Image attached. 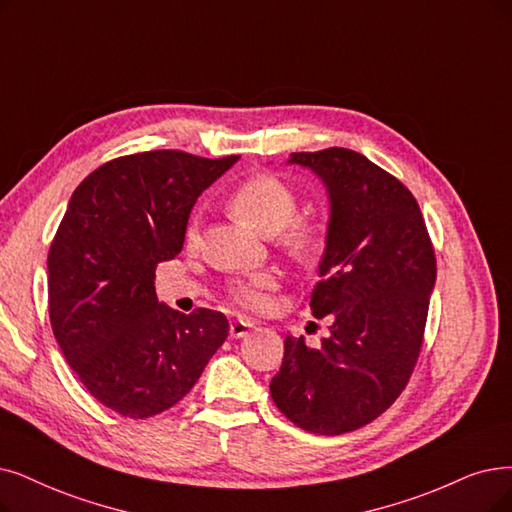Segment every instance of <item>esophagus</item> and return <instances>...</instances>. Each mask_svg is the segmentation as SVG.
Segmentation results:
<instances>
[{"mask_svg": "<svg viewBox=\"0 0 512 512\" xmlns=\"http://www.w3.org/2000/svg\"><path fill=\"white\" fill-rule=\"evenodd\" d=\"M252 327H254L252 321L237 317V319H233V321L229 323V334H231V338H243V336L250 334Z\"/></svg>", "mask_w": 512, "mask_h": 512, "instance_id": "1", "label": "esophagus"}]
</instances>
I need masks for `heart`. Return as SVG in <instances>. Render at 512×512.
Returning <instances> with one entry per match:
<instances>
[{
	"mask_svg": "<svg viewBox=\"0 0 512 512\" xmlns=\"http://www.w3.org/2000/svg\"><path fill=\"white\" fill-rule=\"evenodd\" d=\"M231 212L248 222L262 235H275L288 227L298 212V197L283 180L271 174H258L241 185L229 197ZM197 237L195 222L189 227V239ZM283 245L296 258H311L321 245V231L313 222H294L283 237ZM275 277L271 273H256L248 279L231 285V298L248 311H267L271 306V292L275 290Z\"/></svg>",
	"mask_w": 512,
	"mask_h": 512,
	"instance_id": "heart-1",
	"label": "heart"
}]
</instances>
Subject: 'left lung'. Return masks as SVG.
Instances as JSON below:
<instances>
[{"label": "left lung", "mask_w": 512, "mask_h": 512, "mask_svg": "<svg viewBox=\"0 0 512 512\" xmlns=\"http://www.w3.org/2000/svg\"><path fill=\"white\" fill-rule=\"evenodd\" d=\"M327 191L325 248L311 296L330 319L319 349L285 336L275 405L296 426L342 435L370 424L401 395L416 365L437 264L418 201L351 149L292 153Z\"/></svg>", "instance_id": "left-lung-1"}]
</instances>
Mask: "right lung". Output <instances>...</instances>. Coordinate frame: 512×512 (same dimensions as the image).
I'll list each match as a JSON object with an SVG mask.
<instances>
[{"label":"right lung","mask_w":512,"mask_h":512,"mask_svg":"<svg viewBox=\"0 0 512 512\" xmlns=\"http://www.w3.org/2000/svg\"><path fill=\"white\" fill-rule=\"evenodd\" d=\"M237 159L126 155L69 199L48 254L52 332L90 395L121 416L178 403L227 340L222 313L185 315L157 300L155 267L182 250L197 197Z\"/></svg>","instance_id":"1"}]
</instances>
